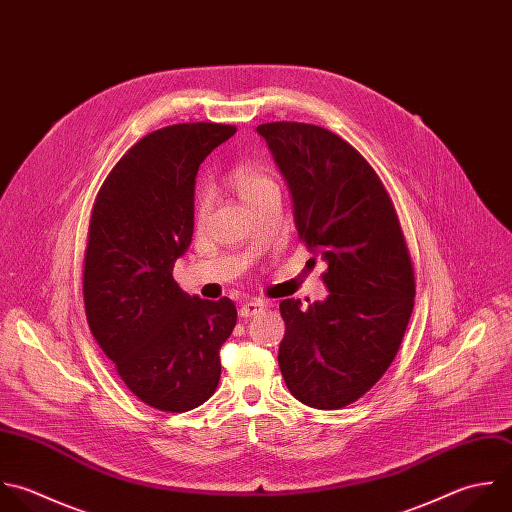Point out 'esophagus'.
<instances>
[{"label": "esophagus", "instance_id": "34e87169", "mask_svg": "<svg viewBox=\"0 0 512 512\" xmlns=\"http://www.w3.org/2000/svg\"><path fill=\"white\" fill-rule=\"evenodd\" d=\"M265 309V303L263 301H245L241 307H239V315L243 317V319H247V317H255L257 313H261Z\"/></svg>", "mask_w": 512, "mask_h": 512}]
</instances>
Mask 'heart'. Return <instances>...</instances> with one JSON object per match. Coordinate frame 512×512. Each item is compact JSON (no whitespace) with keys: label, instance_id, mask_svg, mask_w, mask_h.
I'll list each match as a JSON object with an SVG mask.
<instances>
[{"label":"heart","instance_id":"obj_1","mask_svg":"<svg viewBox=\"0 0 512 512\" xmlns=\"http://www.w3.org/2000/svg\"><path fill=\"white\" fill-rule=\"evenodd\" d=\"M233 183L239 189L241 197L245 199V203H251L253 199L269 193V191H279L275 179L267 173H263L261 169L255 167H239L233 173ZM211 211V195L209 193H201L197 199V207H195V223L201 227L205 225L207 217Z\"/></svg>","mask_w":512,"mask_h":512}]
</instances>
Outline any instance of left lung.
<instances>
[{"instance_id": "left-lung-1", "label": "left lung", "mask_w": 512, "mask_h": 512, "mask_svg": "<svg viewBox=\"0 0 512 512\" xmlns=\"http://www.w3.org/2000/svg\"><path fill=\"white\" fill-rule=\"evenodd\" d=\"M283 173L299 239L327 263L325 301H281L279 367L315 409L361 399L393 363L415 305V271L393 201L337 133L297 121L257 127Z\"/></svg>"}]
</instances>
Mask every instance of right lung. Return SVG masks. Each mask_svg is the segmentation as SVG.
<instances>
[{"label":"right lung","mask_w":512,"mask_h":512,"mask_svg":"<svg viewBox=\"0 0 512 512\" xmlns=\"http://www.w3.org/2000/svg\"><path fill=\"white\" fill-rule=\"evenodd\" d=\"M235 131L201 121L145 135L111 169L91 211L89 329L127 389L165 413L191 411L215 393L219 349L237 323L231 299L191 297L173 279L193 235L199 165Z\"/></svg>","instance_id":"right-lung-1"}]
</instances>
